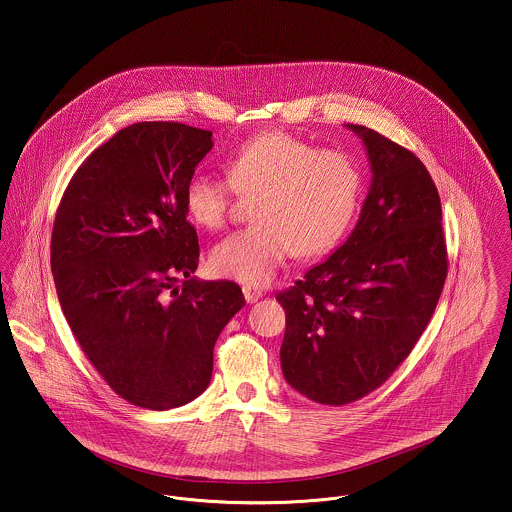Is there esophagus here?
Instances as JSON below:
<instances>
[{
	"label": "esophagus",
	"instance_id": "34e87169",
	"mask_svg": "<svg viewBox=\"0 0 512 512\" xmlns=\"http://www.w3.org/2000/svg\"><path fill=\"white\" fill-rule=\"evenodd\" d=\"M244 297L247 303H255L263 297V290H259L255 286H244Z\"/></svg>",
	"mask_w": 512,
	"mask_h": 512
}]
</instances>
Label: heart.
<instances>
[{
	"label": "heart",
	"instance_id": "b5f03b06",
	"mask_svg": "<svg viewBox=\"0 0 512 512\" xmlns=\"http://www.w3.org/2000/svg\"><path fill=\"white\" fill-rule=\"evenodd\" d=\"M226 169L230 182L213 172H192L184 205L197 224L217 230L226 222L234 190L257 194L255 224L232 232L211 253L220 276L253 286L267 284L293 249L311 259L338 244L363 192L355 157L317 149L284 130L245 140L230 153Z\"/></svg>",
	"mask_w": 512,
	"mask_h": 512
}]
</instances>
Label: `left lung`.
Returning a JSON list of instances; mask_svg holds the SVG:
<instances>
[{"instance_id": "obj_1", "label": "left lung", "mask_w": 512, "mask_h": 512, "mask_svg": "<svg viewBox=\"0 0 512 512\" xmlns=\"http://www.w3.org/2000/svg\"><path fill=\"white\" fill-rule=\"evenodd\" d=\"M365 144L370 188L349 238L290 290L280 363L293 390L345 405L380 388L436 311L447 276L441 201L422 161L386 136L345 124Z\"/></svg>"}]
</instances>
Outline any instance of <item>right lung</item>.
I'll list each match as a JSON object with an SVG mask.
<instances>
[{
    "mask_svg": "<svg viewBox=\"0 0 512 512\" xmlns=\"http://www.w3.org/2000/svg\"><path fill=\"white\" fill-rule=\"evenodd\" d=\"M211 136L180 122L122 128L74 172L53 222L61 311L111 390L142 409L207 390L215 343L245 305L238 284L192 276L199 242L184 186Z\"/></svg>",
    "mask_w": 512,
    "mask_h": 512,
    "instance_id": "obj_1",
    "label": "right lung"
}]
</instances>
